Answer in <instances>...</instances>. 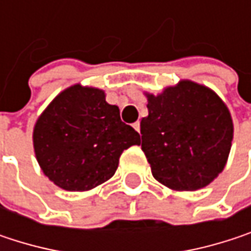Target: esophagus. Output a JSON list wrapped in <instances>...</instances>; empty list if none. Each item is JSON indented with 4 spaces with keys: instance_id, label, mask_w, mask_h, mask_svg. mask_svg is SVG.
Listing matches in <instances>:
<instances>
[{
    "instance_id": "esophagus-1",
    "label": "esophagus",
    "mask_w": 251,
    "mask_h": 251,
    "mask_svg": "<svg viewBox=\"0 0 251 251\" xmlns=\"http://www.w3.org/2000/svg\"><path fill=\"white\" fill-rule=\"evenodd\" d=\"M133 127H135L136 132H139V130H141V124H139V122H135V124H133Z\"/></svg>"
}]
</instances>
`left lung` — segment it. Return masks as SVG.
<instances>
[{
	"instance_id": "obj_1",
	"label": "left lung",
	"mask_w": 251,
	"mask_h": 251,
	"mask_svg": "<svg viewBox=\"0 0 251 251\" xmlns=\"http://www.w3.org/2000/svg\"><path fill=\"white\" fill-rule=\"evenodd\" d=\"M141 148L155 180L173 190L208 186L226 164L232 119L208 87L184 79L161 94H147Z\"/></svg>"
}]
</instances>
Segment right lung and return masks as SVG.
I'll list each match as a JSON object with an SVG mask.
<instances>
[{"label": "right lung", "instance_id": "obj_1", "mask_svg": "<svg viewBox=\"0 0 251 251\" xmlns=\"http://www.w3.org/2000/svg\"><path fill=\"white\" fill-rule=\"evenodd\" d=\"M139 133L121 121L103 90L75 84L39 116L33 147L45 176L70 192L90 190L115 175L119 157L139 145Z\"/></svg>", "mask_w": 251, "mask_h": 251}]
</instances>
